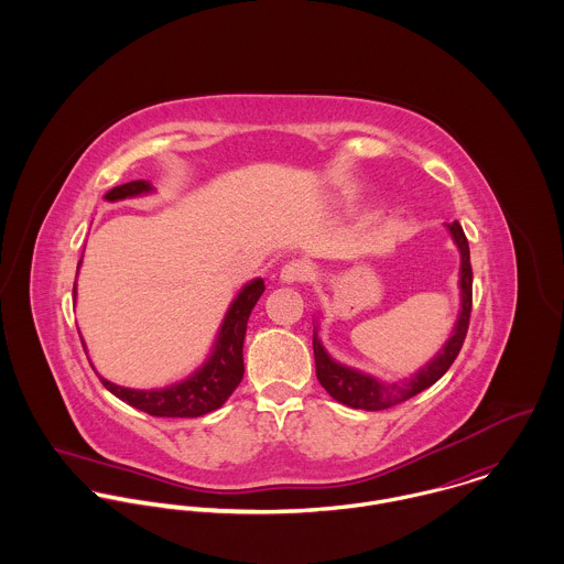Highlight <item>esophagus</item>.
<instances>
[{"label":"esophagus","mask_w":564,"mask_h":564,"mask_svg":"<svg viewBox=\"0 0 564 564\" xmlns=\"http://www.w3.org/2000/svg\"><path fill=\"white\" fill-rule=\"evenodd\" d=\"M313 278V267L308 260H291L282 267L280 271V280L286 284H297V282H306Z\"/></svg>","instance_id":"esophagus-1"}]
</instances>
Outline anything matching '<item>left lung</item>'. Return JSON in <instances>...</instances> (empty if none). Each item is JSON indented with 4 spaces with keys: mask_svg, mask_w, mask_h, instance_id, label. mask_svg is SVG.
I'll return each mask as SVG.
<instances>
[{
    "mask_svg": "<svg viewBox=\"0 0 564 564\" xmlns=\"http://www.w3.org/2000/svg\"><path fill=\"white\" fill-rule=\"evenodd\" d=\"M454 241L460 249V315L456 327L449 336V340L445 343V347L419 371L414 373L408 382L400 384H382L371 376H365L356 369L343 367L336 360H332L327 356V351L323 349L319 334L315 329L313 334V349H315V367H317V380L322 382L323 389L336 400V402L345 403L349 408H362V410H384L391 408L395 403L405 402L410 398H414L416 393L425 391L427 387H432L434 382H438L445 371L454 365L456 356L463 349L467 329H469V319H471V302H474V271H471V256H469V242L463 232V226L458 221L447 226Z\"/></svg>",
    "mask_w": 564,
    "mask_h": 564,
    "instance_id": "1",
    "label": "left lung"
}]
</instances>
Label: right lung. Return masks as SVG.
<instances>
[{"mask_svg":"<svg viewBox=\"0 0 564 564\" xmlns=\"http://www.w3.org/2000/svg\"><path fill=\"white\" fill-rule=\"evenodd\" d=\"M150 191H152L150 182L134 180V182L110 188L104 197L108 202H119V199L150 193ZM262 293H264V282L260 278L242 286L241 293L237 295L226 319L221 323L210 358L184 382L166 389H156V391L123 389L99 378L101 384L121 402L130 403L137 410H143L152 416H202L206 412L221 408L235 393V389L241 384L242 371H245L242 340H245L247 319ZM74 295H76V286H74Z\"/></svg>","mask_w":564,"mask_h":564,"instance_id":"1","label":"right lung"}]
</instances>
